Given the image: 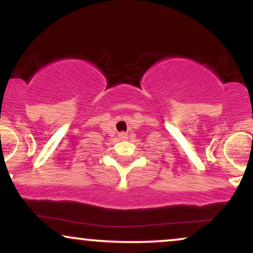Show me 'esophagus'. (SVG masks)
<instances>
[{
    "mask_svg": "<svg viewBox=\"0 0 253 253\" xmlns=\"http://www.w3.org/2000/svg\"><path fill=\"white\" fill-rule=\"evenodd\" d=\"M118 136H120L121 139H127V133L126 132H120V133H118Z\"/></svg>",
    "mask_w": 253,
    "mask_h": 253,
    "instance_id": "esophagus-1",
    "label": "esophagus"
}]
</instances>
